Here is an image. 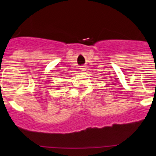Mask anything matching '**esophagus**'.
I'll list each match as a JSON object with an SVG mask.
<instances>
[{"mask_svg": "<svg viewBox=\"0 0 156 156\" xmlns=\"http://www.w3.org/2000/svg\"><path fill=\"white\" fill-rule=\"evenodd\" d=\"M80 69H81V70H85V69H86V67H84V66H82V67H80Z\"/></svg>", "mask_w": 156, "mask_h": 156, "instance_id": "obj_1", "label": "esophagus"}]
</instances>
